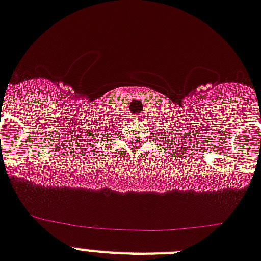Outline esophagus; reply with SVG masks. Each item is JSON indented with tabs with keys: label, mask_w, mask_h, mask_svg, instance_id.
Listing matches in <instances>:
<instances>
[{
	"label": "esophagus",
	"mask_w": 261,
	"mask_h": 261,
	"mask_svg": "<svg viewBox=\"0 0 261 261\" xmlns=\"http://www.w3.org/2000/svg\"><path fill=\"white\" fill-rule=\"evenodd\" d=\"M133 119H134V120H138V119H139V117H137V115H134V117H133Z\"/></svg>",
	"instance_id": "34e87169"
}]
</instances>
